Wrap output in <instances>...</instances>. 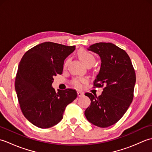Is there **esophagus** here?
Returning <instances> with one entry per match:
<instances>
[{"label": "esophagus", "mask_w": 152, "mask_h": 152, "mask_svg": "<svg viewBox=\"0 0 152 152\" xmlns=\"http://www.w3.org/2000/svg\"><path fill=\"white\" fill-rule=\"evenodd\" d=\"M77 93H78V96H79V97H81V96L84 95V93H83L82 91H78V92H77Z\"/></svg>", "instance_id": "esophagus-1"}]
</instances>
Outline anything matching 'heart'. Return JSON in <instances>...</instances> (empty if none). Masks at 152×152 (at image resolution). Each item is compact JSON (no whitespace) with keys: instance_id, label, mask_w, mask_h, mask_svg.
<instances>
[{"instance_id":"obj_1","label":"heart","mask_w":152,"mask_h":152,"mask_svg":"<svg viewBox=\"0 0 152 152\" xmlns=\"http://www.w3.org/2000/svg\"><path fill=\"white\" fill-rule=\"evenodd\" d=\"M78 56L80 59H81L82 63L85 64L86 66L88 65H93L95 63V57L93 56V54L91 52H89V51L86 50H80L78 52ZM69 59L68 58L63 63V68L65 69L67 66V64L69 63ZM88 80L86 78H77L74 79L72 81V84L76 87V88H80L82 86V83H84L88 82Z\"/></svg>"}]
</instances>
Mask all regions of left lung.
Masks as SVG:
<instances>
[{
	"label": "left lung",
	"instance_id": "obj_1",
	"mask_svg": "<svg viewBox=\"0 0 152 152\" xmlns=\"http://www.w3.org/2000/svg\"><path fill=\"white\" fill-rule=\"evenodd\" d=\"M88 50L101 57V69L93 83L95 87L103 88V91L99 96L86 93L91 105L86 110L85 115L92 124L108 127L123 117L133 101L136 74L129 56L115 44L96 43Z\"/></svg>",
	"mask_w": 152,
	"mask_h": 152
}]
</instances>
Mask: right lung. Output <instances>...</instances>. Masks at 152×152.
<instances>
[{
	"mask_svg": "<svg viewBox=\"0 0 152 152\" xmlns=\"http://www.w3.org/2000/svg\"><path fill=\"white\" fill-rule=\"evenodd\" d=\"M75 48L46 42L28 50L19 62L15 81L18 101L25 117L38 127L57 125L66 106L77 97L76 90L56 93L51 86L53 77L62 74L64 61Z\"/></svg>",
	"mask_w": 152,
	"mask_h": 152,
	"instance_id": "right-lung-1",
	"label": "right lung"
}]
</instances>
